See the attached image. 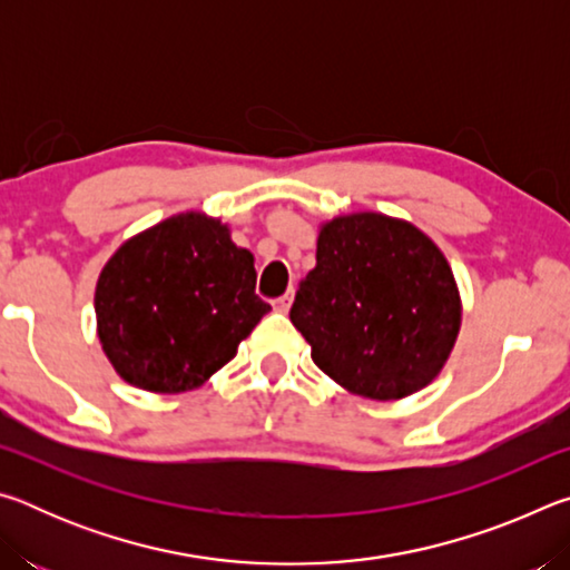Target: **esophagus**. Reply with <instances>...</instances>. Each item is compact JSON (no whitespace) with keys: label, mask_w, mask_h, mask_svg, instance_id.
Here are the masks:
<instances>
[{"label":"esophagus","mask_w":570,"mask_h":570,"mask_svg":"<svg viewBox=\"0 0 570 570\" xmlns=\"http://www.w3.org/2000/svg\"><path fill=\"white\" fill-rule=\"evenodd\" d=\"M288 306H292V294H284V296H278L276 302H274V308L276 312H288Z\"/></svg>","instance_id":"obj_1"}]
</instances>
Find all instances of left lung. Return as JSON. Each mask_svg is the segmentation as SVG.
Listing matches in <instances>:
<instances>
[{
  "label": "left lung",
  "instance_id": "left-lung-1",
  "mask_svg": "<svg viewBox=\"0 0 570 570\" xmlns=\"http://www.w3.org/2000/svg\"><path fill=\"white\" fill-rule=\"evenodd\" d=\"M292 324L324 374L370 400H400L435 380L460 330L445 256L404 220L342 216L316 240Z\"/></svg>",
  "mask_w": 570,
  "mask_h": 570
}]
</instances>
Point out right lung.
<instances>
[{
	"mask_svg": "<svg viewBox=\"0 0 570 570\" xmlns=\"http://www.w3.org/2000/svg\"><path fill=\"white\" fill-rule=\"evenodd\" d=\"M268 312L254 256L200 214L173 216L122 244L95 292L108 360L125 382L163 394L204 384Z\"/></svg>",
	"mask_w": 570,
	"mask_h": 570,
	"instance_id": "obj_1",
	"label": "right lung"
}]
</instances>
